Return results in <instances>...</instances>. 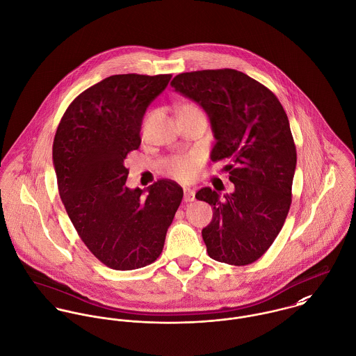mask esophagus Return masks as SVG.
Here are the masks:
<instances>
[{
    "instance_id": "1",
    "label": "esophagus",
    "mask_w": 356,
    "mask_h": 356,
    "mask_svg": "<svg viewBox=\"0 0 356 356\" xmlns=\"http://www.w3.org/2000/svg\"><path fill=\"white\" fill-rule=\"evenodd\" d=\"M195 195H196V192H195V189H192V188H184V200L186 202V203H189V202H193L195 200Z\"/></svg>"
}]
</instances>
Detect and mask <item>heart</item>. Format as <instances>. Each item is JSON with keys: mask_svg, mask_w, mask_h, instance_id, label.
Instances as JSON below:
<instances>
[{"mask_svg": "<svg viewBox=\"0 0 356 356\" xmlns=\"http://www.w3.org/2000/svg\"><path fill=\"white\" fill-rule=\"evenodd\" d=\"M186 108H197L196 105H185ZM165 170L170 175L175 177L181 181L192 179L200 165H202V156L197 153H185V154H177L165 160L164 163Z\"/></svg>", "mask_w": 356, "mask_h": 356, "instance_id": "obj_1", "label": "heart"}]
</instances>
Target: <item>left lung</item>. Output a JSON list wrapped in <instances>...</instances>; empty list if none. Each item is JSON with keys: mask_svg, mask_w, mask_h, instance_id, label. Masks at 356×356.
Here are the masks:
<instances>
[{"mask_svg": "<svg viewBox=\"0 0 356 356\" xmlns=\"http://www.w3.org/2000/svg\"><path fill=\"white\" fill-rule=\"evenodd\" d=\"M171 86L203 106L216 140L211 159L225 163L234 184L223 197L211 188L196 193L213 208L202 232L207 252L251 264L274 243L292 203L296 147L288 116L271 90L237 70L184 72Z\"/></svg>", "mask_w": 356, "mask_h": 356, "instance_id": "left-lung-1", "label": "left lung"}]
</instances>
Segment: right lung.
I'll return each mask as SVG.
<instances>
[{"mask_svg": "<svg viewBox=\"0 0 356 356\" xmlns=\"http://www.w3.org/2000/svg\"><path fill=\"white\" fill-rule=\"evenodd\" d=\"M170 74L112 75L82 92L64 112L53 141L58 193L81 240L105 266L134 270L163 251L167 229L182 202V188L159 179L129 189L127 153L141 144L149 104Z\"/></svg>", "mask_w": 356, "mask_h": 356, "instance_id": "add662e5", "label": "right lung"}]
</instances>
